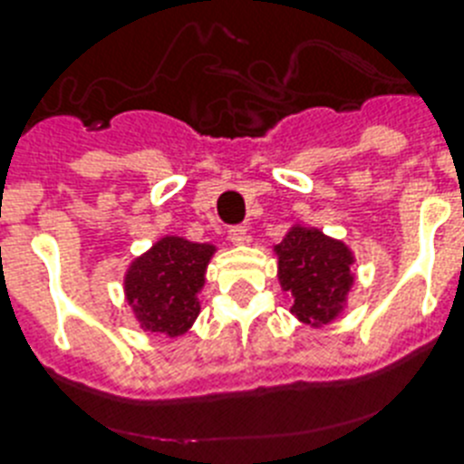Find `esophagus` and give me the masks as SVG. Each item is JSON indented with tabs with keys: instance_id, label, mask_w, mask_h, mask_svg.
I'll return each mask as SVG.
<instances>
[{
	"instance_id": "obj_1",
	"label": "esophagus",
	"mask_w": 464,
	"mask_h": 464,
	"mask_svg": "<svg viewBox=\"0 0 464 464\" xmlns=\"http://www.w3.org/2000/svg\"><path fill=\"white\" fill-rule=\"evenodd\" d=\"M228 240H231L233 245H245L247 240H250L247 228H245V226H233L231 231H228Z\"/></svg>"
}]
</instances>
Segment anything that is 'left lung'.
<instances>
[{"instance_id": "1", "label": "left lung", "mask_w": 464, "mask_h": 464, "mask_svg": "<svg viewBox=\"0 0 464 464\" xmlns=\"http://www.w3.org/2000/svg\"><path fill=\"white\" fill-rule=\"evenodd\" d=\"M274 255L278 283L292 302V316L311 328H323L342 316L356 280V256L344 240L297 221L274 245Z\"/></svg>"}]
</instances>
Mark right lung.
Returning <instances> with one entry per match:
<instances>
[{
	"mask_svg": "<svg viewBox=\"0 0 464 464\" xmlns=\"http://www.w3.org/2000/svg\"><path fill=\"white\" fill-rule=\"evenodd\" d=\"M217 245L162 236L124 271V299L143 333L177 340L200 316V290Z\"/></svg>",
	"mask_w": 464,
	"mask_h": 464,
	"instance_id": "right-lung-1",
	"label": "right lung"
}]
</instances>
